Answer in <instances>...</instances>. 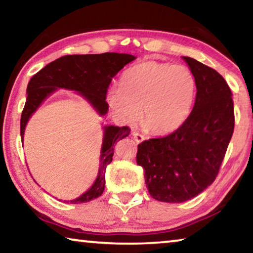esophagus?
Instances as JSON below:
<instances>
[{"label": "esophagus", "instance_id": "esophagus-1", "mask_svg": "<svg viewBox=\"0 0 253 253\" xmlns=\"http://www.w3.org/2000/svg\"><path fill=\"white\" fill-rule=\"evenodd\" d=\"M131 135H133V137H134L136 143H142L144 139H145V137H144L143 135H141L139 133H136V131H134V133Z\"/></svg>", "mask_w": 253, "mask_h": 253}]
</instances>
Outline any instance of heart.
<instances>
[{
	"instance_id": "obj_1",
	"label": "heart",
	"mask_w": 253,
	"mask_h": 253,
	"mask_svg": "<svg viewBox=\"0 0 253 253\" xmlns=\"http://www.w3.org/2000/svg\"><path fill=\"white\" fill-rule=\"evenodd\" d=\"M197 82L189 67L146 61L130 67L112 87L107 101L123 122L134 124L142 109L143 127L151 134L178 130L194 106Z\"/></svg>"
}]
</instances>
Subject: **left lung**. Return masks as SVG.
Masks as SVG:
<instances>
[{"label": "left lung", "instance_id": "left-lung-1", "mask_svg": "<svg viewBox=\"0 0 253 253\" xmlns=\"http://www.w3.org/2000/svg\"><path fill=\"white\" fill-rule=\"evenodd\" d=\"M183 59L197 82L192 111L178 130L138 144L136 155L150 195L171 204L194 198L214 182L234 130L233 99L223 76Z\"/></svg>", "mask_w": 253, "mask_h": 253}]
</instances>
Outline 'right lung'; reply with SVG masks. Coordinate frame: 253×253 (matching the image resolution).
Returning <instances> with one entry per match:
<instances>
[{"label": "right lung", "instance_id": "add662e5", "mask_svg": "<svg viewBox=\"0 0 253 253\" xmlns=\"http://www.w3.org/2000/svg\"><path fill=\"white\" fill-rule=\"evenodd\" d=\"M136 57L129 54L103 53L87 55H66L56 59L40 70L30 79L27 86L26 105L20 120V134L23 142V134L28 120L37 110L43 100L57 89H69L80 92L100 115L108 112L106 101L107 91L114 76L126 64ZM129 127L106 126L103 143L100 155L98 177L89 190L72 204L87 203L102 195L106 183V168L112 161L115 144L129 135Z\"/></svg>", "mask_w": 253, "mask_h": 253}]
</instances>
